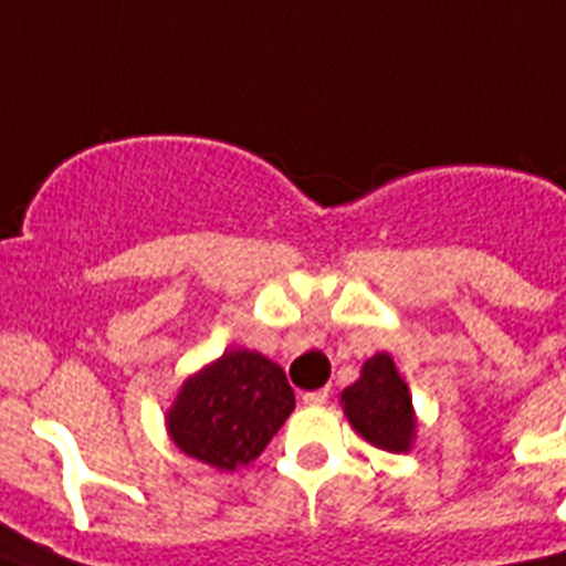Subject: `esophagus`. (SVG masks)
<instances>
[{
	"instance_id": "1",
	"label": "esophagus",
	"mask_w": 566,
	"mask_h": 566,
	"mask_svg": "<svg viewBox=\"0 0 566 566\" xmlns=\"http://www.w3.org/2000/svg\"><path fill=\"white\" fill-rule=\"evenodd\" d=\"M328 397H332V391H328V388H317V391L303 394V402H308V405H326Z\"/></svg>"
}]
</instances>
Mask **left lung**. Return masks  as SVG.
Segmentation results:
<instances>
[{
    "mask_svg": "<svg viewBox=\"0 0 566 566\" xmlns=\"http://www.w3.org/2000/svg\"><path fill=\"white\" fill-rule=\"evenodd\" d=\"M343 405L359 437L382 451H408L413 437L411 397L388 354L363 365V377L343 391Z\"/></svg>",
    "mask_w": 566,
    "mask_h": 566,
    "instance_id": "8db88e82",
    "label": "left lung"
}]
</instances>
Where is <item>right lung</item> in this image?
Here are the masks:
<instances>
[{
    "label": "right lung",
    "instance_id": "1",
    "mask_svg": "<svg viewBox=\"0 0 566 566\" xmlns=\"http://www.w3.org/2000/svg\"><path fill=\"white\" fill-rule=\"evenodd\" d=\"M292 411L294 391L280 365L258 352H227L187 379L167 422L184 453L234 470L260 457Z\"/></svg>",
    "mask_w": 566,
    "mask_h": 566
}]
</instances>
